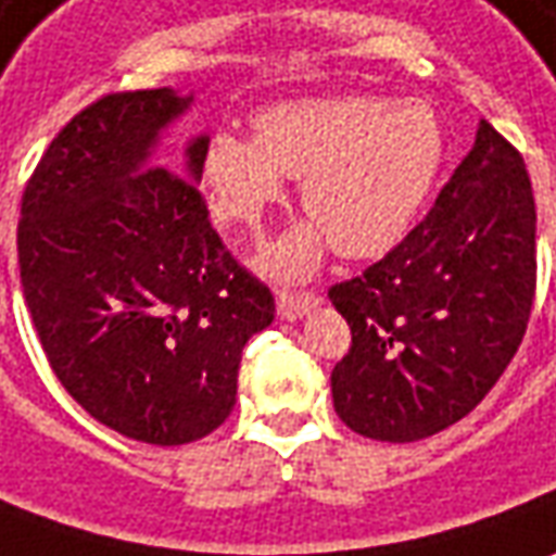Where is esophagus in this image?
<instances>
[{
    "instance_id": "esophagus-1",
    "label": "esophagus",
    "mask_w": 556,
    "mask_h": 556,
    "mask_svg": "<svg viewBox=\"0 0 556 556\" xmlns=\"http://www.w3.org/2000/svg\"><path fill=\"white\" fill-rule=\"evenodd\" d=\"M318 304L316 294H279L277 313L282 321H298V318L309 316V309Z\"/></svg>"
}]
</instances>
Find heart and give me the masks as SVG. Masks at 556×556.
I'll return each instance as SVG.
<instances>
[{
	"mask_svg": "<svg viewBox=\"0 0 556 556\" xmlns=\"http://www.w3.org/2000/svg\"><path fill=\"white\" fill-rule=\"evenodd\" d=\"M445 129L421 99L325 96L274 104L255 138L216 131L204 150V184L219 223L262 231L301 180L313 216L267 247L270 279H306L331 247L345 258H379L409 235L445 165Z\"/></svg>",
	"mask_w": 556,
	"mask_h": 556,
	"instance_id": "1",
	"label": "heart"
}]
</instances>
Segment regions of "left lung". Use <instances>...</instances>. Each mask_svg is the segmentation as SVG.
<instances>
[{"label": "left lung", "instance_id": "left-lung-1", "mask_svg": "<svg viewBox=\"0 0 556 556\" xmlns=\"http://www.w3.org/2000/svg\"><path fill=\"white\" fill-rule=\"evenodd\" d=\"M533 291L530 177L521 153L481 119L425 223L328 291L352 328L331 372L337 415L382 442L425 440L460 421L515 358Z\"/></svg>", "mask_w": 556, "mask_h": 556}]
</instances>
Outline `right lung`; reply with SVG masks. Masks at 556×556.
<instances>
[{"instance_id": "right-lung-1", "label": "right lung", "mask_w": 556, "mask_h": 556, "mask_svg": "<svg viewBox=\"0 0 556 556\" xmlns=\"http://www.w3.org/2000/svg\"><path fill=\"white\" fill-rule=\"evenodd\" d=\"M192 92H114L65 126L26 184L23 298L56 379L129 440L186 445L235 409L243 345L274 294L211 228L198 184L211 135L159 168Z\"/></svg>"}]
</instances>
